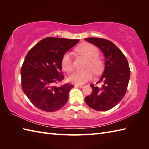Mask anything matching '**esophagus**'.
Listing matches in <instances>:
<instances>
[{
  "instance_id": "1",
  "label": "esophagus",
  "mask_w": 149,
  "mask_h": 149,
  "mask_svg": "<svg viewBox=\"0 0 149 149\" xmlns=\"http://www.w3.org/2000/svg\"><path fill=\"white\" fill-rule=\"evenodd\" d=\"M75 87H78V88H83L84 87L83 85H79V84H75Z\"/></svg>"
}]
</instances>
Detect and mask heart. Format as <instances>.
<instances>
[{
  "mask_svg": "<svg viewBox=\"0 0 149 149\" xmlns=\"http://www.w3.org/2000/svg\"><path fill=\"white\" fill-rule=\"evenodd\" d=\"M79 54L87 59V62L84 68L85 70H76L71 74L68 77V81L76 84H83L90 80L93 76V73L99 74L102 72L104 67L103 61L99 56V50L97 47L89 43H83L79 45L76 49ZM61 66L66 72H70L73 69L72 54L70 52H66L63 56Z\"/></svg>",
  "mask_w": 149,
  "mask_h": 149,
  "instance_id": "heart-1",
  "label": "heart"
}]
</instances>
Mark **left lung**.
<instances>
[{
	"instance_id": "1",
	"label": "left lung",
	"mask_w": 149,
	"mask_h": 149,
	"mask_svg": "<svg viewBox=\"0 0 149 149\" xmlns=\"http://www.w3.org/2000/svg\"><path fill=\"white\" fill-rule=\"evenodd\" d=\"M84 40L99 47L105 58V68L97 82L102 83V86L91 84L92 92L85 97V102L91 108L99 111L111 109L122 100L127 91L130 78L128 61L121 50L110 41L99 38Z\"/></svg>"
}]
</instances>
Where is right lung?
<instances>
[{
	"label": "right lung",
	"mask_w": 149,
	"mask_h": 149,
	"mask_svg": "<svg viewBox=\"0 0 149 149\" xmlns=\"http://www.w3.org/2000/svg\"><path fill=\"white\" fill-rule=\"evenodd\" d=\"M79 42V40L48 37L28 52L20 72L22 88L31 102L38 109L56 111L67 102L69 91L74 85L54 84L64 79L61 72L63 56Z\"/></svg>",
	"instance_id": "1"
}]
</instances>
